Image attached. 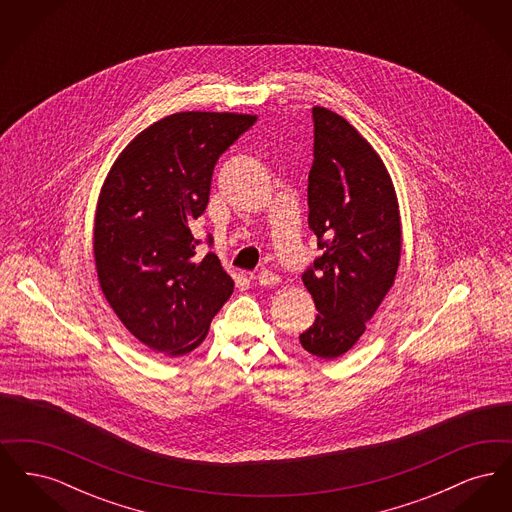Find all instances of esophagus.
<instances>
[{
  "mask_svg": "<svg viewBox=\"0 0 512 512\" xmlns=\"http://www.w3.org/2000/svg\"><path fill=\"white\" fill-rule=\"evenodd\" d=\"M257 282H259L261 286H276V284L280 282V276L274 274V272H270V270H261V272L257 274Z\"/></svg>",
  "mask_w": 512,
  "mask_h": 512,
  "instance_id": "1",
  "label": "esophagus"
}]
</instances>
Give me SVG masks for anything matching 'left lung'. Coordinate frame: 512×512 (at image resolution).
I'll return each instance as SVG.
<instances>
[{
	"mask_svg": "<svg viewBox=\"0 0 512 512\" xmlns=\"http://www.w3.org/2000/svg\"><path fill=\"white\" fill-rule=\"evenodd\" d=\"M315 161L309 228L324 251L303 274L318 315L299 336L324 361L345 355L395 282L403 230L390 172L365 136L338 113L313 107Z\"/></svg>",
	"mask_w": 512,
	"mask_h": 512,
	"instance_id": "left-lung-1",
	"label": "left lung"
}]
</instances>
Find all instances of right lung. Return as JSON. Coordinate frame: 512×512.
Returning a JSON list of instances; mask_svg holds the SVG:
<instances>
[{
	"instance_id": "add662e5",
	"label": "right lung",
	"mask_w": 512,
	"mask_h": 512,
	"mask_svg": "<svg viewBox=\"0 0 512 512\" xmlns=\"http://www.w3.org/2000/svg\"><path fill=\"white\" fill-rule=\"evenodd\" d=\"M255 115L182 111L149 124L115 159L94 217L99 288L124 328L167 357L194 351L234 292L219 257L197 255L215 163Z\"/></svg>"
}]
</instances>
